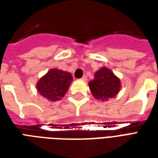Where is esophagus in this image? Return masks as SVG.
<instances>
[{
    "mask_svg": "<svg viewBox=\"0 0 158 158\" xmlns=\"http://www.w3.org/2000/svg\"><path fill=\"white\" fill-rule=\"evenodd\" d=\"M81 79H82V80H85H85H87V76L84 75L82 77V78H81Z\"/></svg>",
    "mask_w": 158,
    "mask_h": 158,
    "instance_id": "1",
    "label": "esophagus"
}]
</instances>
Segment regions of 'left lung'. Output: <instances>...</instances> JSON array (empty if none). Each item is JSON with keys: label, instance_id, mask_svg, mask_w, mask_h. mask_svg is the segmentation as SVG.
<instances>
[{"label": "left lung", "instance_id": "1", "mask_svg": "<svg viewBox=\"0 0 158 158\" xmlns=\"http://www.w3.org/2000/svg\"><path fill=\"white\" fill-rule=\"evenodd\" d=\"M89 86L94 97L107 101L118 93L121 84L110 69L102 68L95 73V79L89 83Z\"/></svg>", "mask_w": 158, "mask_h": 158}]
</instances>
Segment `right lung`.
<instances>
[{
    "label": "right lung",
    "instance_id": "right-lung-1",
    "mask_svg": "<svg viewBox=\"0 0 158 158\" xmlns=\"http://www.w3.org/2000/svg\"><path fill=\"white\" fill-rule=\"evenodd\" d=\"M72 79L70 73L53 69L40 79L37 89L49 101L56 102L67 93Z\"/></svg>",
    "mask_w": 158,
    "mask_h": 158
}]
</instances>
